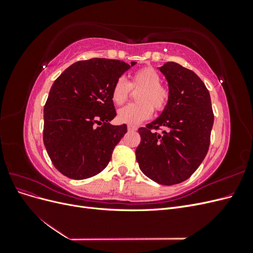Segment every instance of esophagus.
<instances>
[{
    "mask_svg": "<svg viewBox=\"0 0 253 253\" xmlns=\"http://www.w3.org/2000/svg\"><path fill=\"white\" fill-rule=\"evenodd\" d=\"M127 129H128V131H136L137 126H132V125H128L127 126Z\"/></svg>",
    "mask_w": 253,
    "mask_h": 253,
    "instance_id": "34e87169",
    "label": "esophagus"
}]
</instances>
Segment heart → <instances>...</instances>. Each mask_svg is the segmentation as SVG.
<instances>
[{
    "label": "heart",
    "mask_w": 253,
    "mask_h": 253,
    "mask_svg": "<svg viewBox=\"0 0 253 253\" xmlns=\"http://www.w3.org/2000/svg\"><path fill=\"white\" fill-rule=\"evenodd\" d=\"M162 76L153 67H143L131 75L128 82L119 77L114 82L111 90L113 102L124 104L129 97L132 89H140L136 95L137 103L127 104L118 111L117 117L122 124L138 125L150 118L153 108L157 112L164 111L170 100V88L160 82Z\"/></svg>",
    "instance_id": "1"
}]
</instances>
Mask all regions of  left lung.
I'll use <instances>...</instances> for the list:
<instances>
[{
	"label": "left lung",
	"mask_w": 253,
	"mask_h": 253,
	"mask_svg": "<svg viewBox=\"0 0 253 253\" xmlns=\"http://www.w3.org/2000/svg\"><path fill=\"white\" fill-rule=\"evenodd\" d=\"M169 84L170 100L162 115L139 127L136 159L142 173L160 185L188 179L206 157L214 115L209 90L198 76L175 62L159 67ZM166 127L162 134L153 129Z\"/></svg>",
	"instance_id": "8db88e82"
}]
</instances>
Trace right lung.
Returning a JSON list of instances; mask_svg holds the SVG:
<instances>
[{
    "instance_id": "right-lung-1",
    "label": "right lung",
    "mask_w": 253,
    "mask_h": 253,
    "mask_svg": "<svg viewBox=\"0 0 253 253\" xmlns=\"http://www.w3.org/2000/svg\"><path fill=\"white\" fill-rule=\"evenodd\" d=\"M136 62L94 58L78 61L53 82L44 105L43 141L56 169L85 179L105 169L116 144L127 132L112 126L114 82Z\"/></svg>"
}]
</instances>
